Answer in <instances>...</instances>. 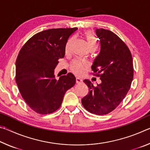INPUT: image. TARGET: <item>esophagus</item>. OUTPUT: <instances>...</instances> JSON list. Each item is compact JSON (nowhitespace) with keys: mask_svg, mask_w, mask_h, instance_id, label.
<instances>
[{"mask_svg":"<svg viewBox=\"0 0 150 150\" xmlns=\"http://www.w3.org/2000/svg\"><path fill=\"white\" fill-rule=\"evenodd\" d=\"M83 82L82 79H81L79 77H76V83H81Z\"/></svg>","mask_w":150,"mask_h":150,"instance_id":"1","label":"esophagus"}]
</instances>
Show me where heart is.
Wrapping results in <instances>:
<instances>
[{
	"mask_svg": "<svg viewBox=\"0 0 150 150\" xmlns=\"http://www.w3.org/2000/svg\"><path fill=\"white\" fill-rule=\"evenodd\" d=\"M85 36L87 40L88 46L90 49L92 47H97L98 46V42L96 40L95 35H94L93 33L91 31H87L85 32ZM71 44V40L67 42L65 45V51L67 52L69 49ZM87 67V63L85 62L81 61L79 59H75L73 61V62L71 64V69L73 72L78 74H81L85 71V69Z\"/></svg>",
	"mask_w": 150,
	"mask_h": 150,
	"instance_id": "obj_1",
	"label": "heart"
}]
</instances>
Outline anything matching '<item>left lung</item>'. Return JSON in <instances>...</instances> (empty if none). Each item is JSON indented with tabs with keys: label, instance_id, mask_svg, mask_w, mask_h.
<instances>
[{
	"label": "left lung",
	"instance_id": "obj_1",
	"mask_svg": "<svg viewBox=\"0 0 150 150\" xmlns=\"http://www.w3.org/2000/svg\"><path fill=\"white\" fill-rule=\"evenodd\" d=\"M100 42V52L91 67L93 75L100 77V84L95 87L89 80L84 83L88 94L81 100L87 111L105 115L115 110L130 88L134 77L132 57L130 50L115 33L96 29Z\"/></svg>",
	"mask_w": 150,
	"mask_h": 150
}]
</instances>
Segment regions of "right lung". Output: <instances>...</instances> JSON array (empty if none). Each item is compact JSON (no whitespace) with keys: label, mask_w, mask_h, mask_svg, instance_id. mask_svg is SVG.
Instances as JSON below:
<instances>
[{"label":"right lung","mask_w":150,"mask_h":150,"mask_svg":"<svg viewBox=\"0 0 150 150\" xmlns=\"http://www.w3.org/2000/svg\"><path fill=\"white\" fill-rule=\"evenodd\" d=\"M77 28H54L40 32L26 42L16 62V83L30 108L40 115L56 111L68 89L75 85L74 75L69 73L55 79L58 59L65 56L68 38Z\"/></svg>","instance_id":"obj_1"}]
</instances>
